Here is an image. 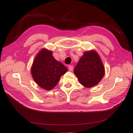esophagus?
<instances>
[{"instance_id": "1", "label": "esophagus", "mask_w": 133, "mask_h": 133, "mask_svg": "<svg viewBox=\"0 0 133 133\" xmlns=\"http://www.w3.org/2000/svg\"><path fill=\"white\" fill-rule=\"evenodd\" d=\"M72 69H73V66H71V65H70V66H69V70L70 71H72Z\"/></svg>"}]
</instances>
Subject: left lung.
Here are the masks:
<instances>
[{"mask_svg": "<svg viewBox=\"0 0 133 133\" xmlns=\"http://www.w3.org/2000/svg\"><path fill=\"white\" fill-rule=\"evenodd\" d=\"M74 72L81 84L86 88H92L103 78L105 69L97 52L91 50L84 53Z\"/></svg>", "mask_w": 133, "mask_h": 133, "instance_id": "obj_1", "label": "left lung"}]
</instances>
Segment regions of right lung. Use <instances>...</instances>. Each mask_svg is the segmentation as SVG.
Returning a JSON list of instances; mask_svg holds the SVG:
<instances>
[{
	"label": "right lung",
	"instance_id": "obj_1",
	"mask_svg": "<svg viewBox=\"0 0 133 133\" xmlns=\"http://www.w3.org/2000/svg\"><path fill=\"white\" fill-rule=\"evenodd\" d=\"M67 71V67L54 58L52 52L45 48L36 55L31 68L33 79L46 90L53 89Z\"/></svg>",
	"mask_w": 133,
	"mask_h": 133
}]
</instances>
